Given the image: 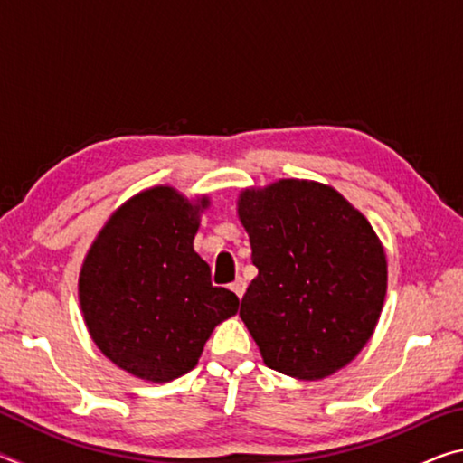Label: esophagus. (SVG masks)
Returning a JSON list of instances; mask_svg holds the SVG:
<instances>
[{"instance_id":"esophagus-1","label":"esophagus","mask_w":463,"mask_h":463,"mask_svg":"<svg viewBox=\"0 0 463 463\" xmlns=\"http://www.w3.org/2000/svg\"><path fill=\"white\" fill-rule=\"evenodd\" d=\"M231 289H232V292L237 294L239 298H242V294H245V289H247V281L242 279V278H237V279H234L232 284H231Z\"/></svg>"}]
</instances>
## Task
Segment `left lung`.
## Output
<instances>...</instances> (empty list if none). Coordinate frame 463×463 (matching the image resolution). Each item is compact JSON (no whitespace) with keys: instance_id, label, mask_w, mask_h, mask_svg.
I'll list each match as a JSON object with an SVG mask.
<instances>
[{"instance_id":"obj_1","label":"left lung","mask_w":463,"mask_h":463,"mask_svg":"<svg viewBox=\"0 0 463 463\" xmlns=\"http://www.w3.org/2000/svg\"><path fill=\"white\" fill-rule=\"evenodd\" d=\"M260 273L241 318L268 367L320 380L370 341L388 288L386 253L365 216L325 184L279 179L241 192Z\"/></svg>"}]
</instances>
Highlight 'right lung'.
<instances>
[{"label": "right lung", "mask_w": 463, "mask_h": 463, "mask_svg": "<svg viewBox=\"0 0 463 463\" xmlns=\"http://www.w3.org/2000/svg\"><path fill=\"white\" fill-rule=\"evenodd\" d=\"M202 195L169 185L132 195L109 216L85 255L80 304L93 343L109 362L148 382L194 370L214 326L237 315L239 298L214 288L194 250Z\"/></svg>", "instance_id": "1"}]
</instances>
